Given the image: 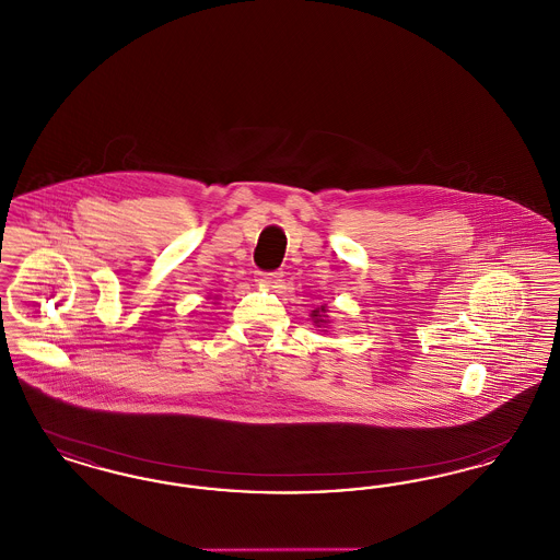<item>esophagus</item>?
I'll return each instance as SVG.
<instances>
[{"label": "esophagus", "instance_id": "34e87169", "mask_svg": "<svg viewBox=\"0 0 560 560\" xmlns=\"http://www.w3.org/2000/svg\"><path fill=\"white\" fill-rule=\"evenodd\" d=\"M281 277H283V272H281V270H275V272H260V275H258V283H262V285H275V283H279V281H281Z\"/></svg>", "mask_w": 560, "mask_h": 560}]
</instances>
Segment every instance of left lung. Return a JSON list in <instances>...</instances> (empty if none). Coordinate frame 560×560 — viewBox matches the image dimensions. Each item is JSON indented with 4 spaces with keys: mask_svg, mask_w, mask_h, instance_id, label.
<instances>
[{
    "mask_svg": "<svg viewBox=\"0 0 560 560\" xmlns=\"http://www.w3.org/2000/svg\"><path fill=\"white\" fill-rule=\"evenodd\" d=\"M325 308H320V311H313V320H315V325L320 327V325H327V319H325Z\"/></svg>",
    "mask_w": 560,
    "mask_h": 560,
    "instance_id": "1",
    "label": "left lung"
}]
</instances>
